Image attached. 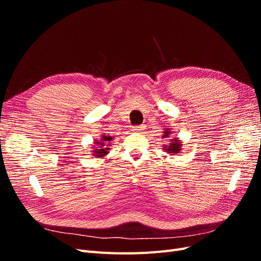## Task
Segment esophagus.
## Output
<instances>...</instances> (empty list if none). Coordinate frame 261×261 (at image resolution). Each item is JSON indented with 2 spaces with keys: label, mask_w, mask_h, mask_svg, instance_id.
I'll return each mask as SVG.
<instances>
[{
  "label": "esophagus",
  "mask_w": 261,
  "mask_h": 261,
  "mask_svg": "<svg viewBox=\"0 0 261 261\" xmlns=\"http://www.w3.org/2000/svg\"><path fill=\"white\" fill-rule=\"evenodd\" d=\"M144 129H145L144 126H133V127H132V130L134 133H141Z\"/></svg>",
  "instance_id": "esophagus-1"
}]
</instances>
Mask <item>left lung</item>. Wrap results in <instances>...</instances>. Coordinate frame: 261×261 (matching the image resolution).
<instances>
[{"label": "left lung", "instance_id": "left-lung-1", "mask_svg": "<svg viewBox=\"0 0 261 261\" xmlns=\"http://www.w3.org/2000/svg\"><path fill=\"white\" fill-rule=\"evenodd\" d=\"M171 135V130L169 128L164 129L162 138H169V144L163 146V150L165 152H168L170 154H177L180 152L181 147H183V144L179 140L178 137H174V138H170Z\"/></svg>", "mask_w": 261, "mask_h": 261}]
</instances>
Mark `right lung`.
Returning a JSON list of instances; mask_svg holds the SVG:
<instances>
[{
	"instance_id": "right-lung-1",
	"label": "right lung",
	"mask_w": 261,
	"mask_h": 261,
	"mask_svg": "<svg viewBox=\"0 0 261 261\" xmlns=\"http://www.w3.org/2000/svg\"><path fill=\"white\" fill-rule=\"evenodd\" d=\"M113 138L109 135H103L101 136V138L99 140H93L94 145H92L93 150H92V154L96 158H103L109 153L110 150V141H111Z\"/></svg>"
}]
</instances>
